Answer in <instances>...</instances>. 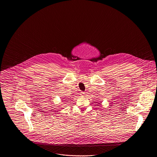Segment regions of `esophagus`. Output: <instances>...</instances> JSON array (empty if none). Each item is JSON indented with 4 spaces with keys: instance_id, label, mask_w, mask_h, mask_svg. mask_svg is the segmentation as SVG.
I'll return each instance as SVG.
<instances>
[{
    "instance_id": "esophagus-1",
    "label": "esophagus",
    "mask_w": 157,
    "mask_h": 157,
    "mask_svg": "<svg viewBox=\"0 0 157 157\" xmlns=\"http://www.w3.org/2000/svg\"><path fill=\"white\" fill-rule=\"evenodd\" d=\"M84 94H85V93H84L83 92H81L80 93V95H81V96H83V95H84Z\"/></svg>"
}]
</instances>
